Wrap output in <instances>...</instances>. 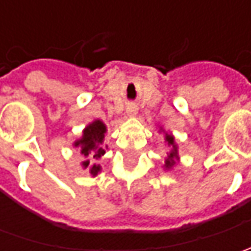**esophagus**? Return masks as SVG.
I'll return each instance as SVG.
<instances>
[{
    "instance_id": "obj_1",
    "label": "esophagus",
    "mask_w": 251,
    "mask_h": 251,
    "mask_svg": "<svg viewBox=\"0 0 251 251\" xmlns=\"http://www.w3.org/2000/svg\"><path fill=\"white\" fill-rule=\"evenodd\" d=\"M126 114H127L128 117H134V116H137V107H135L134 104H130V106L127 107V110H126Z\"/></svg>"
}]
</instances>
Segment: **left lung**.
I'll return each mask as SVG.
<instances>
[{"label":"left lung","mask_w":251,"mask_h":251,"mask_svg":"<svg viewBox=\"0 0 251 251\" xmlns=\"http://www.w3.org/2000/svg\"><path fill=\"white\" fill-rule=\"evenodd\" d=\"M159 132H163V141H165V147L168 148L166 152V158H165V163H163V170H172L180 162V156H178V147L177 142L175 140L173 134H168V131L163 130V127H159Z\"/></svg>","instance_id":"left-lung-1"}]
</instances>
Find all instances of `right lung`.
Here are the masks:
<instances>
[{
    "label": "right lung",
    "mask_w": 251,
    "mask_h": 251,
    "mask_svg": "<svg viewBox=\"0 0 251 251\" xmlns=\"http://www.w3.org/2000/svg\"><path fill=\"white\" fill-rule=\"evenodd\" d=\"M107 131L106 124L99 119L89 123L82 130V135L73 142V147L81 153L83 160L81 166L88 170L91 177H96L101 172V166L96 163L106 153L107 145H104V134Z\"/></svg>",
    "instance_id": "add662e5"
}]
</instances>
